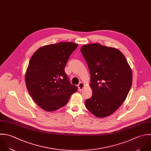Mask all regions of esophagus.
I'll use <instances>...</instances> for the list:
<instances>
[{"label":"esophagus","mask_w":151,"mask_h":151,"mask_svg":"<svg viewBox=\"0 0 151 151\" xmlns=\"http://www.w3.org/2000/svg\"><path fill=\"white\" fill-rule=\"evenodd\" d=\"M83 87H84V84L82 83V82H80L78 85V88H79V91H82L83 89Z\"/></svg>","instance_id":"1"}]
</instances>
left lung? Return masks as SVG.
I'll use <instances>...</instances> for the list:
<instances>
[{
	"label": "left lung",
	"mask_w": 151,
	"mask_h": 151,
	"mask_svg": "<svg viewBox=\"0 0 151 151\" xmlns=\"http://www.w3.org/2000/svg\"><path fill=\"white\" fill-rule=\"evenodd\" d=\"M89 69L92 96L86 108L98 118L111 115L126 99L132 82L131 68L117 49L99 43L83 45L81 49Z\"/></svg>",
	"instance_id": "obj_1"
}]
</instances>
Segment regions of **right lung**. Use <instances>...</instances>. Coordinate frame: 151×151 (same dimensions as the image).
<instances>
[{
	"label": "right lung",
	"mask_w": 151,
	"mask_h": 151,
	"mask_svg": "<svg viewBox=\"0 0 151 151\" xmlns=\"http://www.w3.org/2000/svg\"><path fill=\"white\" fill-rule=\"evenodd\" d=\"M78 45L60 42L44 46L31 57L25 75L26 88L35 102L43 110L50 112L67 104L77 92L70 83L65 68Z\"/></svg>",
	"instance_id": "right-lung-1"
}]
</instances>
